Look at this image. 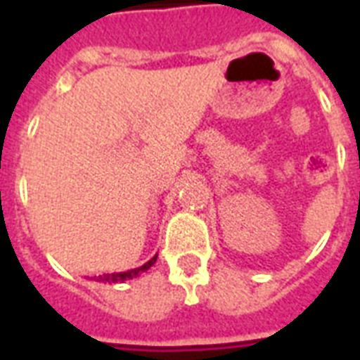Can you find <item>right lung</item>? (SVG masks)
<instances>
[{
	"label": "right lung",
	"instance_id": "1",
	"mask_svg": "<svg viewBox=\"0 0 360 360\" xmlns=\"http://www.w3.org/2000/svg\"><path fill=\"white\" fill-rule=\"evenodd\" d=\"M157 256H153L149 262L143 263V265L138 269H130V271H123V273L98 274V276H95L93 280H95V282H103V284H121V282H124V280H132V278H136V276H140L141 273H146L147 269L155 265V262H157Z\"/></svg>",
	"mask_w": 360,
	"mask_h": 360
}]
</instances>
